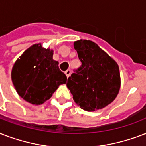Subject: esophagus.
I'll list each match as a JSON object with an SVG mask.
<instances>
[{"label":"esophagus","mask_w":146,"mask_h":146,"mask_svg":"<svg viewBox=\"0 0 146 146\" xmlns=\"http://www.w3.org/2000/svg\"><path fill=\"white\" fill-rule=\"evenodd\" d=\"M65 75L67 76V78H68V77L70 76V74H71V71H70V70H67V71L65 72Z\"/></svg>","instance_id":"1"}]
</instances>
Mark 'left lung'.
I'll return each mask as SVG.
<instances>
[{
  "mask_svg": "<svg viewBox=\"0 0 146 146\" xmlns=\"http://www.w3.org/2000/svg\"><path fill=\"white\" fill-rule=\"evenodd\" d=\"M74 48L81 65L68 78L66 85L74 102L89 112L107 107L115 100L120 88L118 64L90 40L75 41Z\"/></svg>",
  "mask_w": 146,
  "mask_h": 146,
  "instance_id": "obj_1",
  "label": "left lung"
}]
</instances>
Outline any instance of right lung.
Masks as SVG:
<instances>
[{
  "label": "right lung",
  "instance_id": "right-lung-1",
  "mask_svg": "<svg viewBox=\"0 0 146 146\" xmlns=\"http://www.w3.org/2000/svg\"><path fill=\"white\" fill-rule=\"evenodd\" d=\"M53 49L41 43L28 48L14 63L11 79L21 98L32 104L40 105L52 96L58 86L66 83L67 77L52 58Z\"/></svg>",
  "mask_w": 146,
  "mask_h": 146
}]
</instances>
